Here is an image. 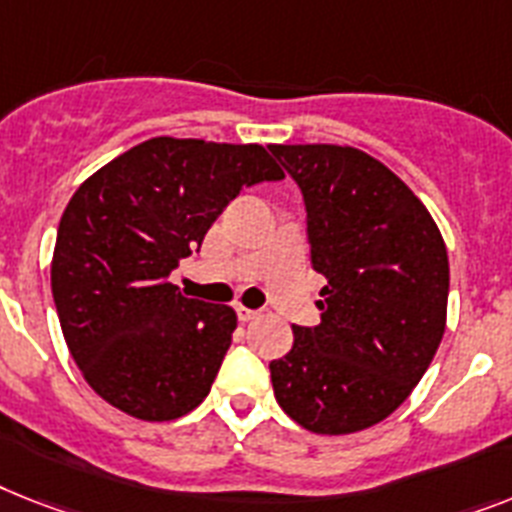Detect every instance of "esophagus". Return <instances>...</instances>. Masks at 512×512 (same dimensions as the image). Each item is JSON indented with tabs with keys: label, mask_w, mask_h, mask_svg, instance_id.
Here are the masks:
<instances>
[{
	"label": "esophagus",
	"mask_w": 512,
	"mask_h": 512,
	"mask_svg": "<svg viewBox=\"0 0 512 512\" xmlns=\"http://www.w3.org/2000/svg\"><path fill=\"white\" fill-rule=\"evenodd\" d=\"M235 314H238V319L243 324L251 322V319H256L259 316V311H253V308H246V306H235Z\"/></svg>",
	"instance_id": "1"
}]
</instances>
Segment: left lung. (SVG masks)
Listing matches in <instances>:
<instances>
[{"mask_svg": "<svg viewBox=\"0 0 512 512\" xmlns=\"http://www.w3.org/2000/svg\"><path fill=\"white\" fill-rule=\"evenodd\" d=\"M306 204L322 324L293 327L269 363L274 398L314 434L379 424L429 369L447 322L450 264L432 214L374 156L350 146H269Z\"/></svg>", "mask_w": 512, "mask_h": 512, "instance_id": "left-lung-1", "label": "left lung"}]
</instances>
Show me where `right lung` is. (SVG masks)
Wrapping results in <instances>:
<instances>
[{"label":"right lung","instance_id":"add662e5","mask_svg":"<svg viewBox=\"0 0 512 512\" xmlns=\"http://www.w3.org/2000/svg\"><path fill=\"white\" fill-rule=\"evenodd\" d=\"M259 143L151 138L75 190L59 219L52 295L96 395L141 421H172L209 395L238 327L230 306L170 282L243 188L282 180Z\"/></svg>","mask_w":512,"mask_h":512}]
</instances>
